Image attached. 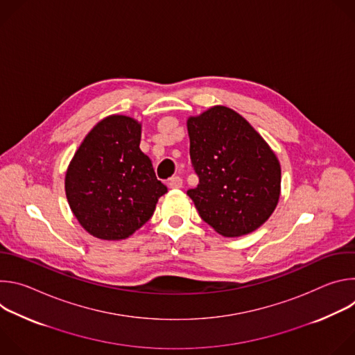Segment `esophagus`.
I'll return each mask as SVG.
<instances>
[{"label": "esophagus", "mask_w": 355, "mask_h": 355, "mask_svg": "<svg viewBox=\"0 0 355 355\" xmlns=\"http://www.w3.org/2000/svg\"><path fill=\"white\" fill-rule=\"evenodd\" d=\"M168 187H170V188H181V187H182V180H181V177H178V175L171 177V178L168 180Z\"/></svg>", "instance_id": "34e87169"}]
</instances>
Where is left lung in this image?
I'll return each instance as SVG.
<instances>
[{
  "instance_id": "left-lung-1",
  "label": "left lung",
  "mask_w": 355,
  "mask_h": 355,
  "mask_svg": "<svg viewBox=\"0 0 355 355\" xmlns=\"http://www.w3.org/2000/svg\"><path fill=\"white\" fill-rule=\"evenodd\" d=\"M191 166L199 178L188 196L202 220L226 237L248 234L274 212L281 167L252 126L226 107L188 119Z\"/></svg>"
}]
</instances>
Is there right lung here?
I'll return each mask as SVG.
<instances>
[{"instance_id":"obj_1","label":"right lung","mask_w":355,"mask_h":355,"mask_svg":"<svg viewBox=\"0 0 355 355\" xmlns=\"http://www.w3.org/2000/svg\"><path fill=\"white\" fill-rule=\"evenodd\" d=\"M140 125L123 115L85 136L66 174V195L80 225L103 240L133 234L153 215L167 187L140 150Z\"/></svg>"}]
</instances>
